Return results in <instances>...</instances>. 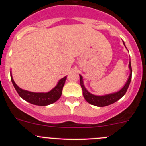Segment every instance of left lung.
Returning a JSON list of instances; mask_svg holds the SVG:
<instances>
[{"label":"left lung","mask_w":146,"mask_h":146,"mask_svg":"<svg viewBox=\"0 0 146 146\" xmlns=\"http://www.w3.org/2000/svg\"><path fill=\"white\" fill-rule=\"evenodd\" d=\"M129 68H130L131 73L130 76H129V79H128L127 82H126V85L123 86V88L121 90H119V92H115V93L110 94V95H103V96H97V95H94L90 93L85 89V86L83 85V81H82V77L80 75V86L82 88V95H83V97L85 99V100L90 104L98 106V107H104V106L110 105V104H111L115 102L118 101L119 99H121L126 94L128 88L129 86V84L131 82V80L132 68L131 66V61H129Z\"/></svg>","instance_id":"8db88e82"}]
</instances>
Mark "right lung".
Here are the masks:
<instances>
[{
	"label": "right lung",
	"instance_id": "obj_1",
	"mask_svg": "<svg viewBox=\"0 0 146 146\" xmlns=\"http://www.w3.org/2000/svg\"><path fill=\"white\" fill-rule=\"evenodd\" d=\"M10 78H11L13 86L15 88L16 91L23 100L31 104H35V105L46 106L55 102L61 98L63 88H64L66 80V76H65L58 81L57 85L54 89H52L48 92H45V93L44 92H32L24 90L16 85L15 82L13 80L12 75H10Z\"/></svg>",
	"mask_w": 146,
	"mask_h": 146
}]
</instances>
